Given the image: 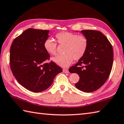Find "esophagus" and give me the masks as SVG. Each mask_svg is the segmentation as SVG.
<instances>
[{"label": "esophagus", "instance_id": "esophagus-1", "mask_svg": "<svg viewBox=\"0 0 124 124\" xmlns=\"http://www.w3.org/2000/svg\"><path fill=\"white\" fill-rule=\"evenodd\" d=\"M63 71L64 73H69L68 69H63Z\"/></svg>", "mask_w": 124, "mask_h": 124}]
</instances>
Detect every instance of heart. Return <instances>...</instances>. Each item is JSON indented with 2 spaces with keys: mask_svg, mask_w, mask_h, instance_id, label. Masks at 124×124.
I'll list each match as a JSON object with an SVG mask.
<instances>
[{
  "mask_svg": "<svg viewBox=\"0 0 124 124\" xmlns=\"http://www.w3.org/2000/svg\"><path fill=\"white\" fill-rule=\"evenodd\" d=\"M58 43L65 45L64 54L58 55L53 60L59 66L68 67L74 60H78L84 57L87 50L88 42L84 35L64 31L55 35ZM44 48L52 55L57 54V43L51 38H47L43 43Z\"/></svg>",
  "mask_w": 124,
  "mask_h": 124,
  "instance_id": "obj_1",
  "label": "heart"
}]
</instances>
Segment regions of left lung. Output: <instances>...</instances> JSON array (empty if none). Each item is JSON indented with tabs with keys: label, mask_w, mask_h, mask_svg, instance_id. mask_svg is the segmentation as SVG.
I'll return each mask as SVG.
<instances>
[{
	"label": "left lung",
	"mask_w": 124,
	"mask_h": 124,
	"mask_svg": "<svg viewBox=\"0 0 124 124\" xmlns=\"http://www.w3.org/2000/svg\"><path fill=\"white\" fill-rule=\"evenodd\" d=\"M88 42L87 50L77 63L70 67L69 71L80 76L75 87L85 92L98 90L105 84L111 73L113 62L112 44L100 31H81Z\"/></svg>",
	"instance_id": "8db88e82"
}]
</instances>
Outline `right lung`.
Segmentation results:
<instances>
[{"instance_id": "right-lung-1", "label": "right lung", "mask_w": 124, "mask_h": 124, "mask_svg": "<svg viewBox=\"0 0 124 124\" xmlns=\"http://www.w3.org/2000/svg\"><path fill=\"white\" fill-rule=\"evenodd\" d=\"M49 30L28 29L13 40L10 48V64L13 75L22 86L33 92L44 91L63 69L50 59L43 43Z\"/></svg>"}]
</instances>
